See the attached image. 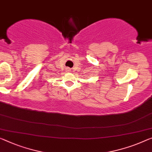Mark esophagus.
Segmentation results:
<instances>
[{
    "label": "esophagus",
    "instance_id": "esophagus-1",
    "mask_svg": "<svg viewBox=\"0 0 152 152\" xmlns=\"http://www.w3.org/2000/svg\"><path fill=\"white\" fill-rule=\"evenodd\" d=\"M67 71H71V69H67Z\"/></svg>",
    "mask_w": 152,
    "mask_h": 152
}]
</instances>
